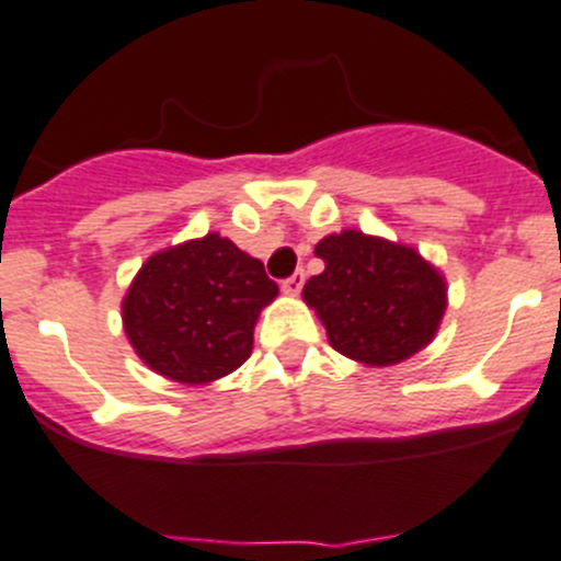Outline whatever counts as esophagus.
Masks as SVG:
<instances>
[{
    "mask_svg": "<svg viewBox=\"0 0 561 561\" xmlns=\"http://www.w3.org/2000/svg\"><path fill=\"white\" fill-rule=\"evenodd\" d=\"M301 287H305V271H296V274L287 276V279L282 282V290H285L287 296H298Z\"/></svg>",
    "mask_w": 561,
    "mask_h": 561,
    "instance_id": "esophagus-1",
    "label": "esophagus"
}]
</instances>
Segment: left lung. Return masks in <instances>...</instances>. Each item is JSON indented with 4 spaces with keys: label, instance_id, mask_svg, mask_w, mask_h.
Returning a JSON list of instances; mask_svg holds the SVG:
<instances>
[{
    "label": "left lung",
    "instance_id": "8db88e82",
    "mask_svg": "<svg viewBox=\"0 0 561 561\" xmlns=\"http://www.w3.org/2000/svg\"><path fill=\"white\" fill-rule=\"evenodd\" d=\"M327 268L305 285V301L334 352L363 365H399L432 343L446 312V279L415 249L357 229L316 245Z\"/></svg>",
    "mask_w": 561,
    "mask_h": 561
}]
</instances>
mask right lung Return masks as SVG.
<instances>
[{"instance_id":"add662e5","label":"right lung","mask_w":561,"mask_h":561,"mask_svg":"<svg viewBox=\"0 0 561 561\" xmlns=\"http://www.w3.org/2000/svg\"><path fill=\"white\" fill-rule=\"evenodd\" d=\"M276 293L260 260L209 232L146 260L124 296V332L151 370L207 385L249 359L256 318Z\"/></svg>"}]
</instances>
